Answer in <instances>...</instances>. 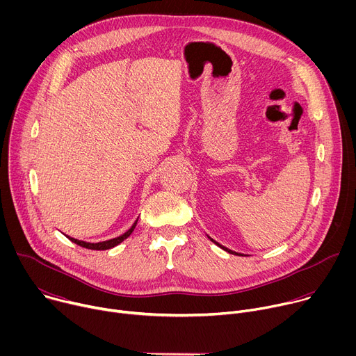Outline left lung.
Segmentation results:
<instances>
[{
	"mask_svg": "<svg viewBox=\"0 0 356 356\" xmlns=\"http://www.w3.org/2000/svg\"><path fill=\"white\" fill-rule=\"evenodd\" d=\"M207 236H209V235H207ZM209 238H210V236H209ZM210 239H211V241H213V242H214V243H216V245H217V246H220V248H221V249H224V250H227V252H228V253H232V255H238V257H243V253H238V252H235V250H231V249H228V248H225V246H222V245H221V243H218V242H217V241H214V239H213V238H210Z\"/></svg>",
	"mask_w": 356,
	"mask_h": 356,
	"instance_id": "obj_1",
	"label": "left lung"
}]
</instances>
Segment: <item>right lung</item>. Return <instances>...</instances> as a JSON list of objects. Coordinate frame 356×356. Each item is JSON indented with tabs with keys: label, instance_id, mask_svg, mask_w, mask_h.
<instances>
[{
	"label": "right lung",
	"instance_id": "add662e5",
	"mask_svg": "<svg viewBox=\"0 0 356 356\" xmlns=\"http://www.w3.org/2000/svg\"><path fill=\"white\" fill-rule=\"evenodd\" d=\"M136 224H138V218L135 220V222L132 224V227H131L128 231H125L124 234H121V235H118V236H115V238H111V239L99 241V242H87V241H81V239L72 238V236H69V235H65V236L69 238L72 242H74V243H77V245H80V246H83V248H87V249H92V250H107V249H111V248L120 245L122 241H125V239L134 232Z\"/></svg>",
	"mask_w": 356,
	"mask_h": 356
}]
</instances>
